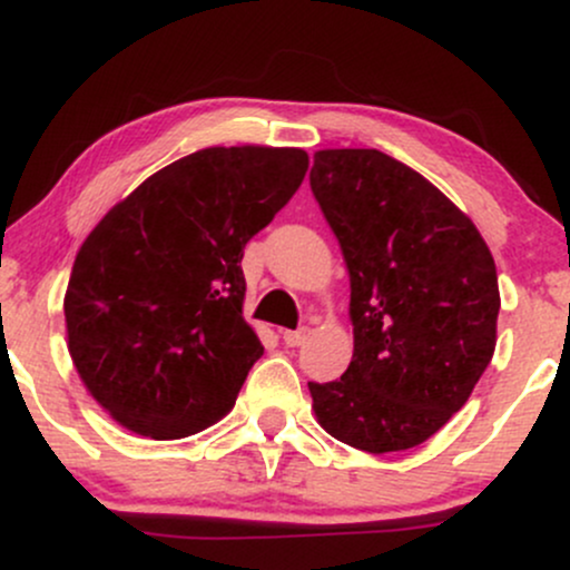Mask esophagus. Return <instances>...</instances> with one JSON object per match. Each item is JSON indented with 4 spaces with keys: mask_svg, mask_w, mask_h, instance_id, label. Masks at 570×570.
<instances>
[{
    "mask_svg": "<svg viewBox=\"0 0 570 570\" xmlns=\"http://www.w3.org/2000/svg\"><path fill=\"white\" fill-rule=\"evenodd\" d=\"M307 337V330L303 326V330H286L284 332V343L289 345V348H297V345H303Z\"/></svg>",
    "mask_w": 570,
    "mask_h": 570,
    "instance_id": "obj_1",
    "label": "esophagus"
}]
</instances>
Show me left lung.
Segmentation results:
<instances>
[{"mask_svg":"<svg viewBox=\"0 0 570 570\" xmlns=\"http://www.w3.org/2000/svg\"><path fill=\"white\" fill-rule=\"evenodd\" d=\"M311 189L351 276L353 358L307 383L326 434L396 453L434 436L495 351L499 276L474 222L377 149H318Z\"/></svg>","mask_w":570,"mask_h":570,"instance_id":"obj_1","label":"left lung"}]
</instances>
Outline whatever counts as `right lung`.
<instances>
[{
    "label": "right lung",
    "instance_id": "obj_1",
    "mask_svg": "<svg viewBox=\"0 0 570 570\" xmlns=\"http://www.w3.org/2000/svg\"><path fill=\"white\" fill-rule=\"evenodd\" d=\"M305 149L208 147L144 179L77 252L63 297L77 375L120 426L198 434L263 356L244 246L303 185Z\"/></svg>",
    "mask_w": 570,
    "mask_h": 570
}]
</instances>
